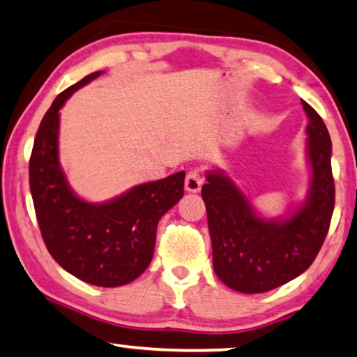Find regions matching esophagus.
Returning <instances> with one entry per match:
<instances>
[{"instance_id":"1","label":"esophagus","mask_w":357,"mask_h":357,"mask_svg":"<svg viewBox=\"0 0 357 357\" xmlns=\"http://www.w3.org/2000/svg\"><path fill=\"white\" fill-rule=\"evenodd\" d=\"M203 186V174L199 173V169H192L186 174V179H184V188L190 192H197Z\"/></svg>"}]
</instances>
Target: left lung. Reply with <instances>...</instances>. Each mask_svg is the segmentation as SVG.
Returning <instances> with one entry per match:
<instances>
[{
	"label": "left lung",
	"instance_id": "1",
	"mask_svg": "<svg viewBox=\"0 0 357 357\" xmlns=\"http://www.w3.org/2000/svg\"><path fill=\"white\" fill-rule=\"evenodd\" d=\"M307 160L312 178L304 204L286 220L257 216L246 196L221 171H209L201 196L208 213L213 266L218 278L239 293L271 291L303 274L323 246L334 211L331 137L306 101Z\"/></svg>",
	"mask_w": 357,
	"mask_h": 357
}]
</instances>
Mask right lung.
<instances>
[{
    "mask_svg": "<svg viewBox=\"0 0 357 357\" xmlns=\"http://www.w3.org/2000/svg\"><path fill=\"white\" fill-rule=\"evenodd\" d=\"M91 73L56 96L38 128L29 158V190L40 231L54 261L81 281L116 287L135 281L153 259L161 216L184 195V171L144 183L101 204L71 191L58 160L59 109Z\"/></svg>",
    "mask_w": 357,
    "mask_h": 357,
    "instance_id": "obj_1",
    "label": "right lung"
}]
</instances>
